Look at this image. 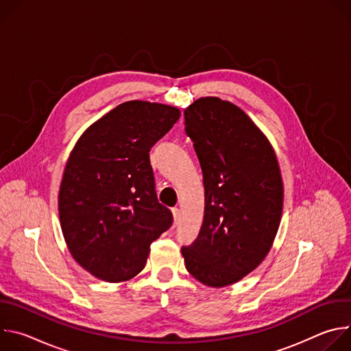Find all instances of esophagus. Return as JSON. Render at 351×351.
I'll return each mask as SVG.
<instances>
[{
	"label": "esophagus",
	"mask_w": 351,
	"mask_h": 351,
	"mask_svg": "<svg viewBox=\"0 0 351 351\" xmlns=\"http://www.w3.org/2000/svg\"><path fill=\"white\" fill-rule=\"evenodd\" d=\"M172 215H173V225L176 226L179 223V218H180V210L179 208H172Z\"/></svg>",
	"instance_id": "1"
}]
</instances>
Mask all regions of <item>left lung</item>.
Wrapping results in <instances>:
<instances>
[{
	"instance_id": "1",
	"label": "left lung",
	"mask_w": 351,
	"mask_h": 351,
	"mask_svg": "<svg viewBox=\"0 0 351 351\" xmlns=\"http://www.w3.org/2000/svg\"><path fill=\"white\" fill-rule=\"evenodd\" d=\"M183 114L203 171L204 221L182 256L198 282L225 287L269 253L283 210L280 168L267 136L233 103L202 97Z\"/></svg>"
}]
</instances>
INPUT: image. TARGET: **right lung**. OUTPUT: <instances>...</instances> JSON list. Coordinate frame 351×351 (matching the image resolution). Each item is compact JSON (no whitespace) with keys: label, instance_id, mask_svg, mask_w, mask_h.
I'll return each instance as SVG.
<instances>
[{"label":"right lung","instance_id":"obj_1","mask_svg":"<svg viewBox=\"0 0 351 351\" xmlns=\"http://www.w3.org/2000/svg\"><path fill=\"white\" fill-rule=\"evenodd\" d=\"M179 118L176 107L133 99L90 125L72 148L60 222L69 253L93 276L110 283L134 278L149 244L171 228L148 153Z\"/></svg>","mask_w":351,"mask_h":351}]
</instances>
